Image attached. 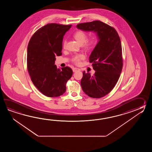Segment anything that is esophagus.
<instances>
[{
  "mask_svg": "<svg viewBox=\"0 0 152 152\" xmlns=\"http://www.w3.org/2000/svg\"><path fill=\"white\" fill-rule=\"evenodd\" d=\"M72 70H73V72H75L77 71H80V69L79 68H76V67L73 68Z\"/></svg>",
  "mask_w": 152,
  "mask_h": 152,
  "instance_id": "obj_1",
  "label": "esophagus"
}]
</instances>
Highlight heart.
Returning <instances> with one entry per match:
<instances>
[{"mask_svg": "<svg viewBox=\"0 0 152 152\" xmlns=\"http://www.w3.org/2000/svg\"><path fill=\"white\" fill-rule=\"evenodd\" d=\"M74 37L77 41V42L80 45H83L84 44V47L87 49H90L94 48V46L97 42V39L96 37L93 36L89 40L86 42L87 39V34L82 31H78L74 34ZM66 45V41H64V46L65 47ZM84 55L83 54H77L73 58V61L75 62L76 64H79L81 60L84 59Z\"/></svg>", "mask_w": 152, "mask_h": 152, "instance_id": "b5f03b06", "label": "heart"}]
</instances>
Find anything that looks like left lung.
<instances>
[{"label": "left lung", "instance_id": "8db88e82", "mask_svg": "<svg viewBox=\"0 0 152 152\" xmlns=\"http://www.w3.org/2000/svg\"><path fill=\"white\" fill-rule=\"evenodd\" d=\"M78 29L96 34L98 43L89 57L95 71L94 75L83 72L81 86L88 96L99 98L106 96L118 80L123 67L122 45L116 30L100 20L80 23Z\"/></svg>", "mask_w": 152, "mask_h": 152}]
</instances>
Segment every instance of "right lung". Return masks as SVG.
Listing matches in <instances>:
<instances>
[{
    "instance_id": "add662e5",
    "label": "right lung",
    "mask_w": 152,
    "mask_h": 152,
    "mask_svg": "<svg viewBox=\"0 0 152 152\" xmlns=\"http://www.w3.org/2000/svg\"><path fill=\"white\" fill-rule=\"evenodd\" d=\"M71 26L48 24L35 32L28 45L27 67L31 80L47 97L64 94L66 84L73 75L71 68H58L55 65V56L62 54L64 36Z\"/></svg>"
}]
</instances>
